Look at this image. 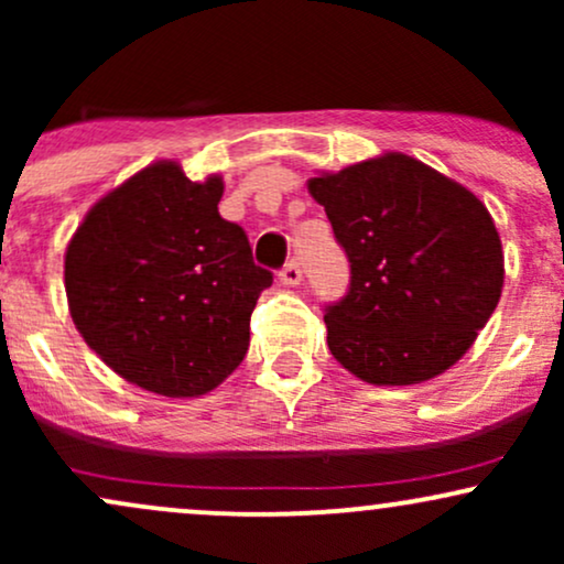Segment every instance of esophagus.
<instances>
[{
	"instance_id": "esophagus-1",
	"label": "esophagus",
	"mask_w": 564,
	"mask_h": 564,
	"mask_svg": "<svg viewBox=\"0 0 564 564\" xmlns=\"http://www.w3.org/2000/svg\"><path fill=\"white\" fill-rule=\"evenodd\" d=\"M278 275H281V281L286 283V286H296V283L302 281V268H300V262L289 260L286 264H283L281 273H278Z\"/></svg>"
}]
</instances>
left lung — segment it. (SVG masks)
I'll return each instance as SVG.
<instances>
[{
    "instance_id": "left-lung-1",
    "label": "left lung",
    "mask_w": 564,
    "mask_h": 564,
    "mask_svg": "<svg viewBox=\"0 0 564 564\" xmlns=\"http://www.w3.org/2000/svg\"><path fill=\"white\" fill-rule=\"evenodd\" d=\"M349 262L323 307L328 349L368 384H419L456 364L494 315L503 254L480 198L387 153L310 180Z\"/></svg>"
}]
</instances>
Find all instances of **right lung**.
I'll return each mask as SVG.
<instances>
[{
    "label": "right lung",
    "instance_id": "1",
    "mask_svg": "<svg viewBox=\"0 0 564 564\" xmlns=\"http://www.w3.org/2000/svg\"><path fill=\"white\" fill-rule=\"evenodd\" d=\"M223 180L191 183L159 161L108 193L66 251L70 318L132 384L196 398L236 371L270 270L219 217Z\"/></svg>",
    "mask_w": 564,
    "mask_h": 564
}]
</instances>
